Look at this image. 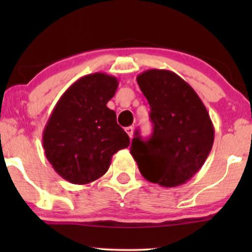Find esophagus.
<instances>
[{
	"mask_svg": "<svg viewBox=\"0 0 252 252\" xmlns=\"http://www.w3.org/2000/svg\"><path fill=\"white\" fill-rule=\"evenodd\" d=\"M126 131L129 135V137L132 138V136H134V126H128V128H126Z\"/></svg>",
	"mask_w": 252,
	"mask_h": 252,
	"instance_id": "esophagus-1",
	"label": "esophagus"
}]
</instances>
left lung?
Masks as SVG:
<instances>
[{"label": "left lung", "instance_id": "obj_1", "mask_svg": "<svg viewBox=\"0 0 252 252\" xmlns=\"http://www.w3.org/2000/svg\"><path fill=\"white\" fill-rule=\"evenodd\" d=\"M154 128L148 141L136 131L130 154L144 179L162 187L185 184L206 161L215 128L204 103L189 83L168 70L138 74Z\"/></svg>", "mask_w": 252, "mask_h": 252}]
</instances>
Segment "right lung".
I'll return each mask as SVG.
<instances>
[{
  "instance_id": "right-lung-1",
  "label": "right lung",
  "mask_w": 252,
  "mask_h": 252,
  "mask_svg": "<svg viewBox=\"0 0 252 252\" xmlns=\"http://www.w3.org/2000/svg\"><path fill=\"white\" fill-rule=\"evenodd\" d=\"M118 79L106 73L88 74L63 92L42 132L45 155L53 169L71 184L85 185L108 172L112 155L130 144L106 104Z\"/></svg>"
}]
</instances>
